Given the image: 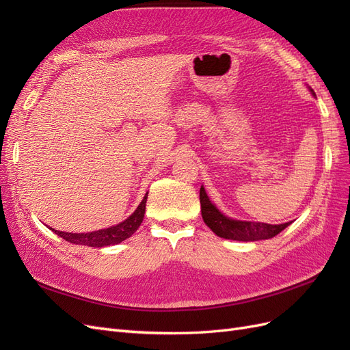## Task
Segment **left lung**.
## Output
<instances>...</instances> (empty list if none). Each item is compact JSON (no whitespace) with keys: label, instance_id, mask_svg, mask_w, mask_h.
<instances>
[{"label":"left lung","instance_id":"8db88e82","mask_svg":"<svg viewBox=\"0 0 350 350\" xmlns=\"http://www.w3.org/2000/svg\"><path fill=\"white\" fill-rule=\"evenodd\" d=\"M312 94L314 90L311 89ZM200 204H201V216H203L204 224L215 232L220 238L234 239V241H260V239H270L288 228L291 221L282 225H269L261 224V221H245V220H235L225 216L219 208L211 203L207 197L204 188H200Z\"/></svg>","mask_w":350,"mask_h":350}]
</instances>
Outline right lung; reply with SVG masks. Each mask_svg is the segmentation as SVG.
I'll use <instances>...</instances> for the list:
<instances>
[{"label": "right lung", "mask_w": 350, "mask_h": 350, "mask_svg": "<svg viewBox=\"0 0 350 350\" xmlns=\"http://www.w3.org/2000/svg\"><path fill=\"white\" fill-rule=\"evenodd\" d=\"M146 201H147V194L144 196L140 206L137 207V210L129 219H125L124 221H121V224L107 228V229L88 232V234H70V232H62V230H55V229H52V230H54L55 234L58 237H61L62 239H66L71 243H76V245H88V247H94V248L115 245V243H120V242L125 241L126 238H130L134 232L139 229V226L143 221V217H144Z\"/></svg>", "instance_id": "obj_1"}]
</instances>
